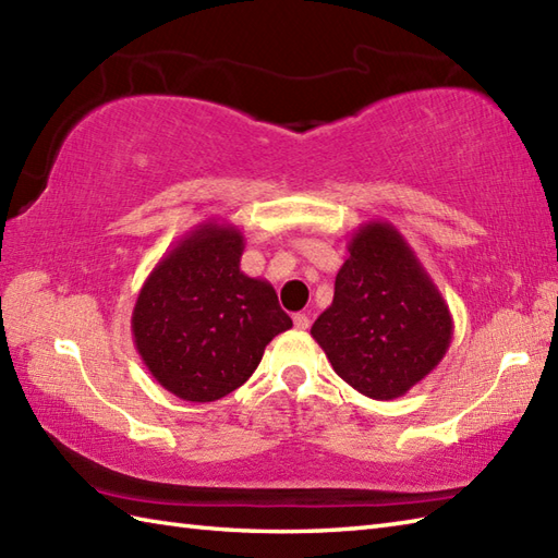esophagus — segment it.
Masks as SVG:
<instances>
[{
	"mask_svg": "<svg viewBox=\"0 0 558 558\" xmlns=\"http://www.w3.org/2000/svg\"><path fill=\"white\" fill-rule=\"evenodd\" d=\"M292 322H294V328H298V330H306V328H310V316H306V314H294L292 316Z\"/></svg>",
	"mask_w": 558,
	"mask_h": 558,
	"instance_id": "34e87169",
	"label": "esophagus"
}]
</instances>
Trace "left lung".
Instances as JSON below:
<instances>
[{
	"mask_svg": "<svg viewBox=\"0 0 558 558\" xmlns=\"http://www.w3.org/2000/svg\"><path fill=\"white\" fill-rule=\"evenodd\" d=\"M312 338L342 381L366 398L396 400L444 360L453 316L405 236L369 220L350 236L333 302Z\"/></svg>",
	"mask_w": 558,
	"mask_h": 558,
	"instance_id": "1",
	"label": "left lung"
}]
</instances>
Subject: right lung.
Wrapping results in <instances>:
<instances>
[{
	"instance_id": "add662e5",
	"label": "right lung",
	"mask_w": 558,
	"mask_h": 558,
	"mask_svg": "<svg viewBox=\"0 0 558 558\" xmlns=\"http://www.w3.org/2000/svg\"><path fill=\"white\" fill-rule=\"evenodd\" d=\"M242 252L236 225L206 220L165 252L138 290L134 345L177 398L213 402L232 393L268 342L292 328L270 282L240 268Z\"/></svg>"
}]
</instances>
